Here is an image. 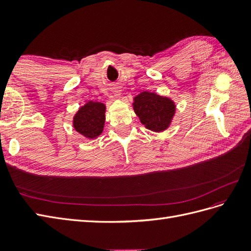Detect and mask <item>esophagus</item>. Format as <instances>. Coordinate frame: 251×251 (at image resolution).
I'll return each instance as SVG.
<instances>
[{
	"instance_id": "esophagus-1",
	"label": "esophagus",
	"mask_w": 251,
	"mask_h": 251,
	"mask_svg": "<svg viewBox=\"0 0 251 251\" xmlns=\"http://www.w3.org/2000/svg\"><path fill=\"white\" fill-rule=\"evenodd\" d=\"M117 96H119V94H117Z\"/></svg>"
}]
</instances>
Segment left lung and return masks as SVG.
<instances>
[{
	"mask_svg": "<svg viewBox=\"0 0 251 251\" xmlns=\"http://www.w3.org/2000/svg\"><path fill=\"white\" fill-rule=\"evenodd\" d=\"M133 109L141 123L153 131L168 128L175 112V106L170 99L150 92L141 93L134 99Z\"/></svg>",
	"mask_w": 251,
	"mask_h": 251,
	"instance_id": "left-lung-1",
	"label": "left lung"
}]
</instances>
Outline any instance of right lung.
Segmentation results:
<instances>
[{"instance_id": "right-lung-1", "label": "right lung", "mask_w": 251, "mask_h": 251, "mask_svg": "<svg viewBox=\"0 0 251 251\" xmlns=\"http://www.w3.org/2000/svg\"><path fill=\"white\" fill-rule=\"evenodd\" d=\"M105 123V105L89 101L74 117V128L86 138L93 139L101 133Z\"/></svg>"}]
</instances>
